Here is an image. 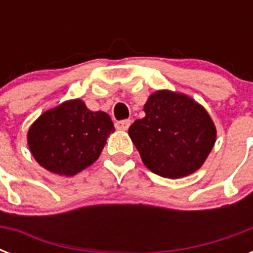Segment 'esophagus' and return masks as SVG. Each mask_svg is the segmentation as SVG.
<instances>
[{
  "label": "esophagus",
  "instance_id": "1",
  "mask_svg": "<svg viewBox=\"0 0 253 253\" xmlns=\"http://www.w3.org/2000/svg\"><path fill=\"white\" fill-rule=\"evenodd\" d=\"M131 125V119H122V121H118V122L115 123V127L118 128V130H127Z\"/></svg>",
  "mask_w": 253,
  "mask_h": 253
}]
</instances>
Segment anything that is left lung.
I'll use <instances>...</instances> for the list:
<instances>
[{"label": "left lung", "mask_w": 253, "mask_h": 253, "mask_svg": "<svg viewBox=\"0 0 253 253\" xmlns=\"http://www.w3.org/2000/svg\"><path fill=\"white\" fill-rule=\"evenodd\" d=\"M146 117L128 128L144 166L167 178L196 172L212 150L216 131L204 107L188 95L159 90L144 105Z\"/></svg>", "instance_id": "1"}]
</instances>
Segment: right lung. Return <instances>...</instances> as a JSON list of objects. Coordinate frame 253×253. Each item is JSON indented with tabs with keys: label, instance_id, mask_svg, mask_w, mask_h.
<instances>
[{
	"label": "right lung",
	"instance_id": "add662e5",
	"mask_svg": "<svg viewBox=\"0 0 253 253\" xmlns=\"http://www.w3.org/2000/svg\"><path fill=\"white\" fill-rule=\"evenodd\" d=\"M113 131L106 113L90 111L83 101L73 99L42 114L30 127L27 140L43 168L73 176L98 159Z\"/></svg>",
	"mask_w": 253,
	"mask_h": 253
}]
</instances>
